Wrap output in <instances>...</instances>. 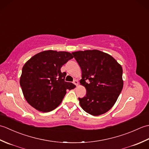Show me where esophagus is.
<instances>
[{
    "label": "esophagus",
    "mask_w": 149,
    "mask_h": 149,
    "mask_svg": "<svg viewBox=\"0 0 149 149\" xmlns=\"http://www.w3.org/2000/svg\"><path fill=\"white\" fill-rule=\"evenodd\" d=\"M73 83L76 85V86H77V85H78V81H77V80L75 79V80L74 81V82H73Z\"/></svg>",
    "instance_id": "esophagus-1"
}]
</instances>
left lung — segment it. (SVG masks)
<instances>
[{
	"mask_svg": "<svg viewBox=\"0 0 149 149\" xmlns=\"http://www.w3.org/2000/svg\"><path fill=\"white\" fill-rule=\"evenodd\" d=\"M80 66V83L86 96L79 98L86 113L99 116L108 111L115 104L123 88L122 66L111 56L98 50L72 53Z\"/></svg>",
	"mask_w": 149,
	"mask_h": 149,
	"instance_id": "8db88e82",
	"label": "left lung"
}]
</instances>
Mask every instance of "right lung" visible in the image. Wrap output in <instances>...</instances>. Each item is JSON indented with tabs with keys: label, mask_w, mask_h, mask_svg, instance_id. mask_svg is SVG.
Here are the masks:
<instances>
[{
	"label": "right lung",
	"mask_w": 149,
	"mask_h": 149,
	"mask_svg": "<svg viewBox=\"0 0 149 149\" xmlns=\"http://www.w3.org/2000/svg\"><path fill=\"white\" fill-rule=\"evenodd\" d=\"M74 57L65 51L45 50L25 63L20 84L25 99L34 108L42 112L56 109L64 98L66 90L75 87L65 81V72L61 68Z\"/></svg>",
	"instance_id": "right-lung-1"
}]
</instances>
